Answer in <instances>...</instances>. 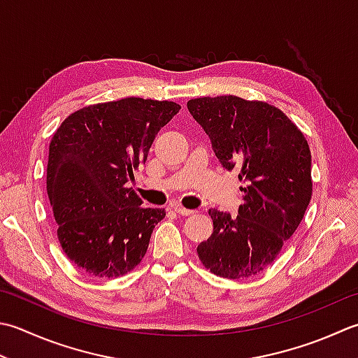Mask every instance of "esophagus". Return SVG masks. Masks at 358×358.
I'll return each mask as SVG.
<instances>
[{
	"label": "esophagus",
	"instance_id": "1",
	"mask_svg": "<svg viewBox=\"0 0 358 358\" xmlns=\"http://www.w3.org/2000/svg\"><path fill=\"white\" fill-rule=\"evenodd\" d=\"M173 209H175V213L181 214V215H191V214L195 213L194 209H186V208H183L181 205H178V203H177V205H173Z\"/></svg>",
	"mask_w": 358,
	"mask_h": 358
}]
</instances>
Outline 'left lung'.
<instances>
[{"mask_svg":"<svg viewBox=\"0 0 358 358\" xmlns=\"http://www.w3.org/2000/svg\"><path fill=\"white\" fill-rule=\"evenodd\" d=\"M187 110L227 171L241 169L237 217L209 209L214 231L200 261L227 279L251 278L275 261L312 199V157L303 133L281 110L237 96L199 97Z\"/></svg>","mask_w":358,"mask_h":358,"instance_id":"left-lung-1","label":"left lung"}]
</instances>
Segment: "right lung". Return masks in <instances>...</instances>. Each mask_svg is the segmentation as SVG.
Wrapping results in <instances>:
<instances>
[{
	"mask_svg": "<svg viewBox=\"0 0 358 358\" xmlns=\"http://www.w3.org/2000/svg\"><path fill=\"white\" fill-rule=\"evenodd\" d=\"M180 108L125 97L76 111L54 133L46 189L62 250L82 271L116 278L141 262L166 211L141 206L129 183Z\"/></svg>",
	"mask_w": 358,
	"mask_h": 358,
	"instance_id": "obj_1",
	"label": "right lung"
}]
</instances>
